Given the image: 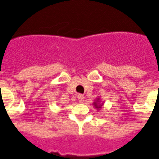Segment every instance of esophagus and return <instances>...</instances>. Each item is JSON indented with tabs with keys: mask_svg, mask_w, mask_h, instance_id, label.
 <instances>
[{
	"mask_svg": "<svg viewBox=\"0 0 159 159\" xmlns=\"http://www.w3.org/2000/svg\"><path fill=\"white\" fill-rule=\"evenodd\" d=\"M77 98H78L79 101L80 102H83L84 99V96L83 94H80H80H78Z\"/></svg>",
	"mask_w": 159,
	"mask_h": 159,
	"instance_id": "34e87169",
	"label": "esophagus"
}]
</instances>
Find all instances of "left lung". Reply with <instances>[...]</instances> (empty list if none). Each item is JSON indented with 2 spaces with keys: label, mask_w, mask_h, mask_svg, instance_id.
<instances>
[{
  "label": "left lung",
  "mask_w": 159,
  "mask_h": 159,
  "mask_svg": "<svg viewBox=\"0 0 159 159\" xmlns=\"http://www.w3.org/2000/svg\"><path fill=\"white\" fill-rule=\"evenodd\" d=\"M94 105H95V107H96V108H98V107H99V108L98 103H94Z\"/></svg>",
  "instance_id": "1"
}]
</instances>
